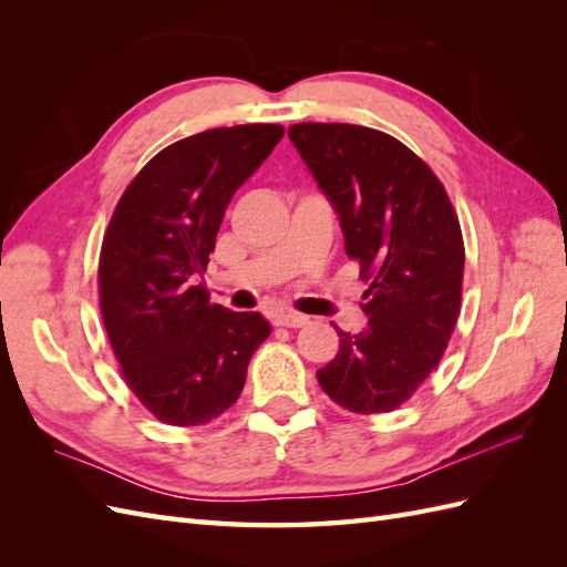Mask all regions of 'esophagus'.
<instances>
[{"label": "esophagus", "mask_w": 567, "mask_h": 567, "mask_svg": "<svg viewBox=\"0 0 567 567\" xmlns=\"http://www.w3.org/2000/svg\"><path fill=\"white\" fill-rule=\"evenodd\" d=\"M274 323L286 326V329H302V326L310 323V317L296 315V312H281V315H277V319H274Z\"/></svg>", "instance_id": "obj_1"}]
</instances>
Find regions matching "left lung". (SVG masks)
Masks as SVG:
<instances>
[{
	"instance_id": "8db88e82",
	"label": "left lung",
	"mask_w": 567,
	"mask_h": 567,
	"mask_svg": "<svg viewBox=\"0 0 567 567\" xmlns=\"http://www.w3.org/2000/svg\"><path fill=\"white\" fill-rule=\"evenodd\" d=\"M288 136L369 281L367 329L333 323L340 350L317 381L354 414L392 411L431 375L456 326L466 260L458 217L433 169L385 132L300 123Z\"/></svg>"
}]
</instances>
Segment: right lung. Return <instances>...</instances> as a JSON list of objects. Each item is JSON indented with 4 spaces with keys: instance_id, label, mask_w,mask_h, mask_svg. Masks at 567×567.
Returning <instances> with one entry per match:
<instances>
[{
    "instance_id": "add662e5",
    "label": "right lung",
    "mask_w": 567,
    "mask_h": 567,
    "mask_svg": "<svg viewBox=\"0 0 567 567\" xmlns=\"http://www.w3.org/2000/svg\"><path fill=\"white\" fill-rule=\"evenodd\" d=\"M281 125L186 136L153 156L111 217L99 257L101 317L130 390L169 425H203L238 400L260 312L213 305L200 284L231 196L281 142Z\"/></svg>"
}]
</instances>
